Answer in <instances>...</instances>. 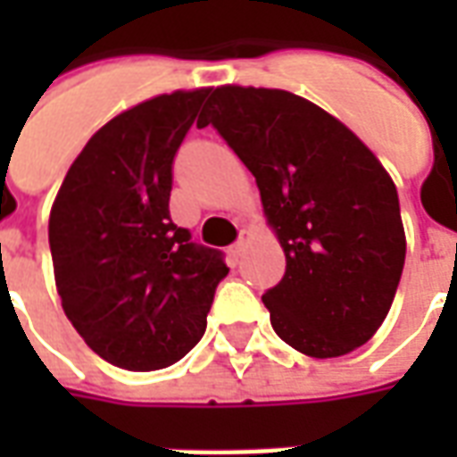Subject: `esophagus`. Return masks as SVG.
Segmentation results:
<instances>
[{
  "instance_id": "34e87169",
  "label": "esophagus",
  "mask_w": 457,
  "mask_h": 457,
  "mask_svg": "<svg viewBox=\"0 0 457 457\" xmlns=\"http://www.w3.org/2000/svg\"><path fill=\"white\" fill-rule=\"evenodd\" d=\"M247 239H249V232H239L237 242L229 247V252H232V257H239L242 252H245V247H247Z\"/></svg>"
}]
</instances>
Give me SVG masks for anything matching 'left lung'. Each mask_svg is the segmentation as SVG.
Masks as SVG:
<instances>
[{"mask_svg":"<svg viewBox=\"0 0 457 457\" xmlns=\"http://www.w3.org/2000/svg\"><path fill=\"white\" fill-rule=\"evenodd\" d=\"M208 124L257 179L287 254L262 296L271 328L308 357L353 353L389 313L406 257L389 173L343 121L287 90L218 87Z\"/></svg>","mask_w":457,"mask_h":457,"instance_id":"obj_1","label":"left lung"}]
</instances>
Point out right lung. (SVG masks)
I'll list each match as a JSON object with an SVG mask.
<instances>
[{
    "label": "right lung",
    "instance_id": "1",
    "mask_svg": "<svg viewBox=\"0 0 457 457\" xmlns=\"http://www.w3.org/2000/svg\"><path fill=\"white\" fill-rule=\"evenodd\" d=\"M208 93L159 95L107 121L51 208L65 316L93 353L131 372L169 367L198 345L229 271L169 212L173 159Z\"/></svg>",
    "mask_w": 457,
    "mask_h": 457
}]
</instances>
